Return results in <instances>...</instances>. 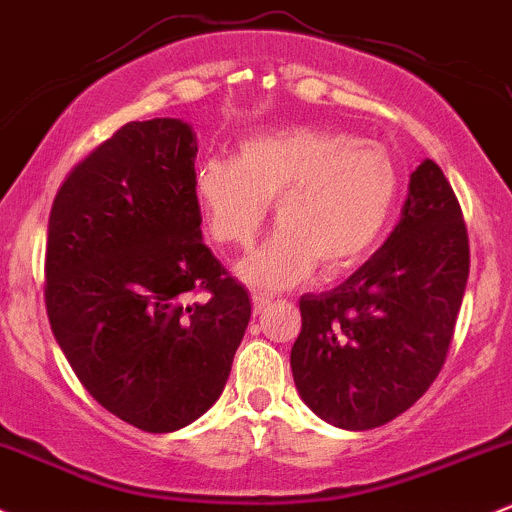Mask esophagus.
Returning <instances> with one entry per match:
<instances>
[{
	"label": "esophagus",
	"instance_id": "obj_1",
	"mask_svg": "<svg viewBox=\"0 0 512 512\" xmlns=\"http://www.w3.org/2000/svg\"><path fill=\"white\" fill-rule=\"evenodd\" d=\"M269 303H272V296H267V294H252V308H255V313L265 311Z\"/></svg>",
	"mask_w": 512,
	"mask_h": 512
}]
</instances>
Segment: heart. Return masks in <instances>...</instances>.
Instances as JSON below:
<instances>
[{"label":"heart","mask_w":512,"mask_h":512,"mask_svg":"<svg viewBox=\"0 0 512 512\" xmlns=\"http://www.w3.org/2000/svg\"><path fill=\"white\" fill-rule=\"evenodd\" d=\"M194 194L211 238L230 247L250 245L274 204L279 228L238 277L286 289L316 265L338 274L374 250L396 206L398 170L379 143L303 128L245 140L235 160H204Z\"/></svg>","instance_id":"heart-1"}]
</instances>
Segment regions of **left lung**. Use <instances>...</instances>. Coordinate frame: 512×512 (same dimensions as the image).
I'll use <instances>...</instances> for the list:
<instances>
[{
    "label": "left lung",
    "mask_w": 512,
    "mask_h": 512,
    "mask_svg": "<svg viewBox=\"0 0 512 512\" xmlns=\"http://www.w3.org/2000/svg\"><path fill=\"white\" fill-rule=\"evenodd\" d=\"M466 279L462 209L425 160L386 243L340 286L301 296L291 372L303 403L342 430L379 428L408 411L445 364Z\"/></svg>",
    "instance_id": "left-lung-1"
}]
</instances>
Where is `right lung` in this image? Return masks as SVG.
<instances>
[{
	"label": "right lung",
	"instance_id": "add662e5",
	"mask_svg": "<svg viewBox=\"0 0 512 512\" xmlns=\"http://www.w3.org/2000/svg\"><path fill=\"white\" fill-rule=\"evenodd\" d=\"M196 133L131 121L58 189L46 311L92 398L145 432L201 418L226 386L252 306L201 240ZM192 290L210 299L189 304Z\"/></svg>",
	"mask_w": 512,
	"mask_h": 512
}]
</instances>
